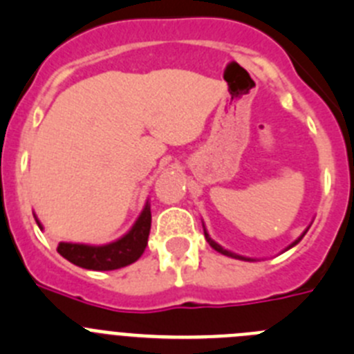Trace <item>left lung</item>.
I'll return each instance as SVG.
<instances>
[{"mask_svg":"<svg viewBox=\"0 0 354 354\" xmlns=\"http://www.w3.org/2000/svg\"><path fill=\"white\" fill-rule=\"evenodd\" d=\"M202 227H204V234H205V239H207V243H209V245H211V248H214V250H216V252H218V253H221V255H227V257H232V259H239V261H255V259H250V257H243V255H237V253L230 252V250H225V248H223V246H221V245H218V243H216V241H214V239H211V236H209V234H207V230H205V225H204V223H202ZM308 228H310V225H308V227H306V228H305V232H303V234H301V236H299V237H298V239H296V241H292V243H290V245H289V246H287V248H286V250H283V252H287V250H290V248H292V246H296V245H298L299 241H301V239H303V236H305V234H306V232H308Z\"/></svg>","mask_w":354,"mask_h":354,"instance_id":"1","label":"left lung"}]
</instances>
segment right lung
I'll return each mask as SVG.
<instances>
[{
  "instance_id": "1",
  "label": "right lung",
  "mask_w": 354,
  "mask_h": 354,
  "mask_svg": "<svg viewBox=\"0 0 354 354\" xmlns=\"http://www.w3.org/2000/svg\"><path fill=\"white\" fill-rule=\"evenodd\" d=\"M35 221L40 230H42L44 227L37 216ZM150 221H152V216H150V205L147 202L143 211L140 212L138 220L134 221L133 227L129 228V232L118 237L113 243L99 246L83 245V243H60L58 253L64 259H67L68 262L84 268V270H120V268H126V266L138 261L142 257V253L145 252L150 234Z\"/></svg>"
}]
</instances>
